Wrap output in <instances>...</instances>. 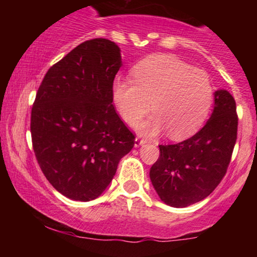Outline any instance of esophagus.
I'll use <instances>...</instances> for the list:
<instances>
[{
	"instance_id": "1",
	"label": "esophagus",
	"mask_w": 257,
	"mask_h": 257,
	"mask_svg": "<svg viewBox=\"0 0 257 257\" xmlns=\"http://www.w3.org/2000/svg\"><path fill=\"white\" fill-rule=\"evenodd\" d=\"M145 143H146V140H144V139L137 138V139H135L134 146H135V147H140L141 145H144V144H145Z\"/></svg>"
}]
</instances>
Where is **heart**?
I'll return each mask as SVG.
<instances>
[{
	"mask_svg": "<svg viewBox=\"0 0 257 257\" xmlns=\"http://www.w3.org/2000/svg\"><path fill=\"white\" fill-rule=\"evenodd\" d=\"M133 81L116 79L112 98L119 116L137 124L151 110L155 116L138 125L145 135L167 129L175 140L193 135L210 112L214 87L208 73L172 55H156L139 63L132 71Z\"/></svg>",
	"mask_w": 257,
	"mask_h": 257,
	"instance_id": "b5f03b06",
	"label": "heart"
}]
</instances>
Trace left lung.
Wrapping results in <instances>:
<instances>
[{
	"mask_svg": "<svg viewBox=\"0 0 257 257\" xmlns=\"http://www.w3.org/2000/svg\"><path fill=\"white\" fill-rule=\"evenodd\" d=\"M237 128L234 99L225 89L216 90L213 113L198 133L175 145H159L150 179L162 202L186 208L213 192L227 172Z\"/></svg>",
	"mask_w": 257,
	"mask_h": 257,
	"instance_id": "8db88e82",
	"label": "left lung"
}]
</instances>
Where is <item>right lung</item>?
Returning a JSON list of instances; mask_svg holds the SVG:
<instances>
[{"mask_svg":"<svg viewBox=\"0 0 257 257\" xmlns=\"http://www.w3.org/2000/svg\"><path fill=\"white\" fill-rule=\"evenodd\" d=\"M120 49L105 38L85 41L53 65L31 111L35 156L47 180L72 200L106 190L135 137L112 105Z\"/></svg>","mask_w":257,"mask_h":257,"instance_id":"obj_1","label":"right lung"}]
</instances>
